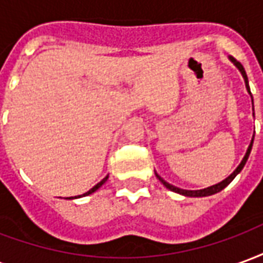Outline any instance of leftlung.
<instances>
[{"label": "left lung", "instance_id": "1", "mask_svg": "<svg viewBox=\"0 0 263 263\" xmlns=\"http://www.w3.org/2000/svg\"><path fill=\"white\" fill-rule=\"evenodd\" d=\"M230 59V62L231 63H234V66L237 67L239 71H241V74H242L243 77V81H245V87H247V91L249 92V96H251V98H252V94H251V88H249V84H248V77H247V73H245V69H243V66L239 63V62H237V60L234 59L232 56H230L228 58ZM252 109H254V98H252ZM252 143H254V137H252V139H251V143H249L248 149H247V154H245V156L242 158V160H241V163L237 166V169L232 172L231 175L228 177H226L222 182L217 183V184H213V186H210V187H205V189H201V190H184V189H180V187H176V186H173V184H171V183H167L166 180H163L162 177L155 172V175H156V177L159 179V182L165 186L166 189H169L171 192H175V193H179L182 194V196H186V197H207V196H213V194L218 193V192H221L222 189H226L230 183L235 179V176H237L239 172L242 171L243 166H245V163H247V160H248L249 158V154H251V149H252Z\"/></svg>", "mask_w": 263, "mask_h": 263}]
</instances>
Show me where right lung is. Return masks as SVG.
Wrapping results in <instances>:
<instances>
[{"instance_id": "add662e5", "label": "right lung", "mask_w": 263, "mask_h": 263, "mask_svg": "<svg viewBox=\"0 0 263 263\" xmlns=\"http://www.w3.org/2000/svg\"><path fill=\"white\" fill-rule=\"evenodd\" d=\"M107 179H108V175H107V176L104 177V179H103V180H101V182H100V183H97V184H96V186H94V187H92V189H90V190H88V192H86V193H84V194H81V196H76V197H69V198H70V200H71V198L84 197V196H88V194H92V193H94V192H97L98 189L101 187V186H103L104 183L107 182Z\"/></svg>"}]
</instances>
